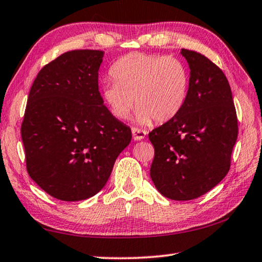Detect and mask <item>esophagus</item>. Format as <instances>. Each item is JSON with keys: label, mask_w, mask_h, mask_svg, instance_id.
Segmentation results:
<instances>
[{"label": "esophagus", "mask_w": 262, "mask_h": 262, "mask_svg": "<svg viewBox=\"0 0 262 262\" xmlns=\"http://www.w3.org/2000/svg\"><path fill=\"white\" fill-rule=\"evenodd\" d=\"M132 134H133V139L135 141H141L144 139L145 135H147V132L139 129V128H132Z\"/></svg>", "instance_id": "1"}]
</instances>
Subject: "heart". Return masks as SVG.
Here are the masks:
<instances>
[{
    "label": "heart",
    "instance_id": "obj_1",
    "mask_svg": "<svg viewBox=\"0 0 262 262\" xmlns=\"http://www.w3.org/2000/svg\"><path fill=\"white\" fill-rule=\"evenodd\" d=\"M111 75L115 82L106 83L101 96L120 120L130 117L136 103L137 123L167 122L181 112L187 99V70L174 57L130 53L114 62Z\"/></svg>",
    "mask_w": 262,
    "mask_h": 262
}]
</instances>
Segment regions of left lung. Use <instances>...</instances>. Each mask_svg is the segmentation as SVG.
Returning a JSON list of instances; mask_svg holds the SVG:
<instances>
[{
	"mask_svg": "<svg viewBox=\"0 0 262 262\" xmlns=\"http://www.w3.org/2000/svg\"><path fill=\"white\" fill-rule=\"evenodd\" d=\"M180 53L190 70L187 99L174 119L149 133L155 148L150 177L165 198L187 201L227 176L238 121L223 72L200 53Z\"/></svg>",
	"mask_w": 262,
	"mask_h": 262,
	"instance_id": "8db88e82",
	"label": "left lung"
}]
</instances>
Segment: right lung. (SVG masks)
I'll list each match as a JSON object with an SVG mask.
<instances>
[{"label": "right lung", "mask_w": 262, "mask_h": 262, "mask_svg": "<svg viewBox=\"0 0 262 262\" xmlns=\"http://www.w3.org/2000/svg\"><path fill=\"white\" fill-rule=\"evenodd\" d=\"M104 52L70 51L46 64L31 88L21 123L26 168L51 196L81 201L104 187L130 128L104 105Z\"/></svg>", "instance_id": "obj_1"}]
</instances>
